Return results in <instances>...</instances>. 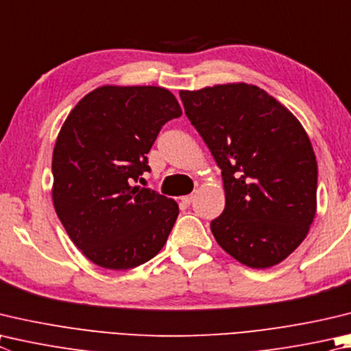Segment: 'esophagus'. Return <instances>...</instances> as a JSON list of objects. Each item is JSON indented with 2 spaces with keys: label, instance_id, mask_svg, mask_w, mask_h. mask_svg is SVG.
<instances>
[{
  "label": "esophagus",
  "instance_id": "esophagus-1",
  "mask_svg": "<svg viewBox=\"0 0 351 351\" xmlns=\"http://www.w3.org/2000/svg\"><path fill=\"white\" fill-rule=\"evenodd\" d=\"M193 201V195H187V196H181V202L184 204V206H190Z\"/></svg>",
  "mask_w": 351,
  "mask_h": 351
}]
</instances>
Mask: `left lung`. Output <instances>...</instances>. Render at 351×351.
Masks as SVG:
<instances>
[{"label":"left lung","mask_w":351,"mask_h":351,"mask_svg":"<svg viewBox=\"0 0 351 351\" xmlns=\"http://www.w3.org/2000/svg\"><path fill=\"white\" fill-rule=\"evenodd\" d=\"M180 97L221 169L226 208L210 224L216 242L250 269L282 263L316 215L317 162L307 132L253 84L181 90Z\"/></svg>","instance_id":"left-lung-1"}]
</instances>
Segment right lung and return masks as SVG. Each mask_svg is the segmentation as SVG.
<instances>
[{
    "instance_id": "obj_1",
    "label": "right lung",
    "mask_w": 351,
    "mask_h": 351,
    "mask_svg": "<svg viewBox=\"0 0 351 351\" xmlns=\"http://www.w3.org/2000/svg\"><path fill=\"white\" fill-rule=\"evenodd\" d=\"M182 110L156 86H103L87 93L56 138L52 199L69 238L103 269L127 270L164 247L180 213L171 197L133 186L149 171L161 127Z\"/></svg>"
}]
</instances>
